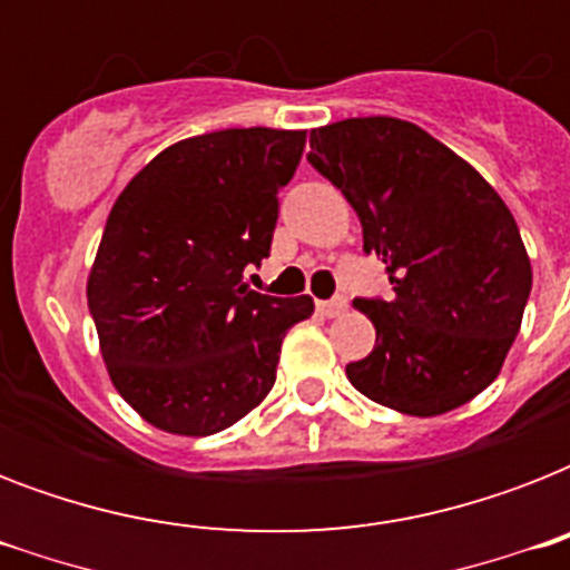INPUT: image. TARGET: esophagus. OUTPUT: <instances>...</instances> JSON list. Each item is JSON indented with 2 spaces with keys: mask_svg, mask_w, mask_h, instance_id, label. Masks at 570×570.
Segmentation results:
<instances>
[{
  "mask_svg": "<svg viewBox=\"0 0 570 570\" xmlns=\"http://www.w3.org/2000/svg\"><path fill=\"white\" fill-rule=\"evenodd\" d=\"M316 311H320L322 316H328V320H334V316H343V313L348 311V302H346V298H331V302H320V304H316Z\"/></svg>",
  "mask_w": 570,
  "mask_h": 570,
  "instance_id": "1",
  "label": "esophagus"
}]
</instances>
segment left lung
<instances>
[{
	"instance_id": "obj_1",
	"label": "left lung",
	"mask_w": 570,
	"mask_h": 570,
	"mask_svg": "<svg viewBox=\"0 0 570 570\" xmlns=\"http://www.w3.org/2000/svg\"><path fill=\"white\" fill-rule=\"evenodd\" d=\"M307 163L337 186L387 263L393 298H357L375 346L346 366L366 399L438 416L500 375L521 331L532 266L494 186L425 129L348 118L311 129Z\"/></svg>"
}]
</instances>
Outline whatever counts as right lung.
I'll return each mask as SVG.
<instances>
[{"label": "right lung", "instance_id": "1", "mask_svg": "<svg viewBox=\"0 0 570 570\" xmlns=\"http://www.w3.org/2000/svg\"><path fill=\"white\" fill-rule=\"evenodd\" d=\"M304 129H218L165 147L127 183L88 275L109 379L156 429L204 438L239 423L275 384L281 343L311 295L242 284L268 257L277 189Z\"/></svg>", "mask_w": 570, "mask_h": 570}]
</instances>
